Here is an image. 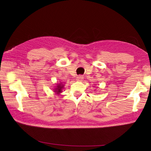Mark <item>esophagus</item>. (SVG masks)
Returning a JSON list of instances; mask_svg holds the SVG:
<instances>
[{"instance_id": "34e87169", "label": "esophagus", "mask_w": 151, "mask_h": 151, "mask_svg": "<svg viewBox=\"0 0 151 151\" xmlns=\"http://www.w3.org/2000/svg\"><path fill=\"white\" fill-rule=\"evenodd\" d=\"M83 78H84V76L82 75H78L77 77H76V81H82Z\"/></svg>"}]
</instances>
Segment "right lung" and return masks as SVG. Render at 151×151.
<instances>
[{"label": "right lung", "mask_w": 151, "mask_h": 151, "mask_svg": "<svg viewBox=\"0 0 151 151\" xmlns=\"http://www.w3.org/2000/svg\"><path fill=\"white\" fill-rule=\"evenodd\" d=\"M63 88V85H62V84H57V86H56V88H54V92L56 93V94H60L61 92L62 91V88Z\"/></svg>", "instance_id": "add662e5"}]
</instances>
